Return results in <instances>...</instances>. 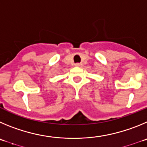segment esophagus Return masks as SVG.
Wrapping results in <instances>:
<instances>
[{"mask_svg":"<svg viewBox=\"0 0 147 147\" xmlns=\"http://www.w3.org/2000/svg\"><path fill=\"white\" fill-rule=\"evenodd\" d=\"M75 67H82L83 64H80V63H78V64H75Z\"/></svg>","mask_w":147,"mask_h":147,"instance_id":"34e87169","label":"esophagus"}]
</instances>
